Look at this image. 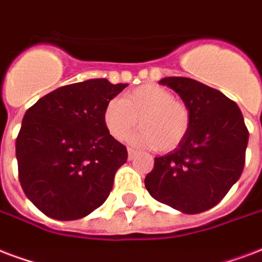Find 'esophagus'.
Listing matches in <instances>:
<instances>
[{"instance_id":"obj_1","label":"esophagus","mask_w":262,"mask_h":262,"mask_svg":"<svg viewBox=\"0 0 262 262\" xmlns=\"http://www.w3.org/2000/svg\"><path fill=\"white\" fill-rule=\"evenodd\" d=\"M135 156H137V150H134V149H131V147H129L128 149V160H133Z\"/></svg>"}]
</instances>
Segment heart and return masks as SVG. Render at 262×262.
Wrapping results in <instances>:
<instances>
[{
  "instance_id": "1",
  "label": "heart",
  "mask_w": 262,
  "mask_h": 262,
  "mask_svg": "<svg viewBox=\"0 0 262 262\" xmlns=\"http://www.w3.org/2000/svg\"><path fill=\"white\" fill-rule=\"evenodd\" d=\"M138 119L142 128L131 137V142L171 152L189 133L192 112L186 102L156 84L141 85L121 99H112L103 110L106 129L117 141H123L137 127Z\"/></svg>"
}]
</instances>
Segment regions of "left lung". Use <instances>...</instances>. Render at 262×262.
I'll list each match as a JSON object with an SVG mask.
<instances>
[{
    "label": "left lung",
    "instance_id": "8db88e82",
    "mask_svg": "<svg viewBox=\"0 0 262 262\" xmlns=\"http://www.w3.org/2000/svg\"><path fill=\"white\" fill-rule=\"evenodd\" d=\"M160 84L188 103L192 124L180 146L155 157L145 186L160 203L186 214L203 213L241 178L249 129L239 106L218 90L188 77H166Z\"/></svg>",
    "mask_w": 262,
    "mask_h": 262
}]
</instances>
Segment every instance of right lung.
<instances>
[{"mask_svg": "<svg viewBox=\"0 0 262 262\" xmlns=\"http://www.w3.org/2000/svg\"><path fill=\"white\" fill-rule=\"evenodd\" d=\"M127 84L94 78L60 86L29 107L16 138L21 189L41 213L78 220L105 203L128 152L103 123Z\"/></svg>", "mask_w": 262, "mask_h": 262, "instance_id": "1", "label": "right lung"}]
</instances>
